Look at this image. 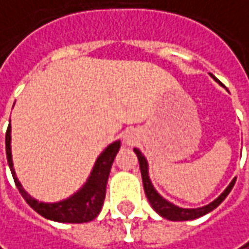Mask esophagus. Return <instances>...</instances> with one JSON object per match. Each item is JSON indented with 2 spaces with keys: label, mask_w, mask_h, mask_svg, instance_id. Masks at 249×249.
I'll return each instance as SVG.
<instances>
[{
  "label": "esophagus",
  "mask_w": 249,
  "mask_h": 249,
  "mask_svg": "<svg viewBox=\"0 0 249 249\" xmlns=\"http://www.w3.org/2000/svg\"><path fill=\"white\" fill-rule=\"evenodd\" d=\"M123 142H124V144H127V146H134V144L139 142V134H137V132L133 130V129L126 130V132L123 133Z\"/></svg>",
  "instance_id": "esophagus-1"
}]
</instances>
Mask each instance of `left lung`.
Returning a JSON list of instances; mask_svg holds the SVG:
<instances>
[{
	"instance_id": "1",
	"label": "left lung",
	"mask_w": 249,
	"mask_h": 249,
	"mask_svg": "<svg viewBox=\"0 0 249 249\" xmlns=\"http://www.w3.org/2000/svg\"><path fill=\"white\" fill-rule=\"evenodd\" d=\"M213 76V75H211ZM134 153L137 154V159H139V164H140V171H142V180H143V187H144V193L147 196V200L153 207V210L160 214L161 217L167 218L170 221H188V220H196V218H200L205 214H208L210 211H213L214 208H217L218 205L221 204L222 201L225 200V197L230 194V191L232 190V187L235 184V180L237 177L230 183V186L224 190L221 196L218 198H215L213 203H210L208 205L204 207H200V208H181V207H177V205L171 204L170 201L164 200L151 184L150 178H149V167H147V160L146 157L142 154V151L139 149H134Z\"/></svg>"
}]
</instances>
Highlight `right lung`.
Wrapping results in <instances>:
<instances>
[{
	"instance_id": "1",
	"label": "right lung",
	"mask_w": 249,
	"mask_h": 249,
	"mask_svg": "<svg viewBox=\"0 0 249 249\" xmlns=\"http://www.w3.org/2000/svg\"><path fill=\"white\" fill-rule=\"evenodd\" d=\"M120 149V142L117 140L115 143L109 144L102 154L98 157L93 170L88 178V181L83 184L79 191H76L69 198L62 200L59 203H39L35 198H32L27 191L22 188L21 183L18 181L15 176V170L12 164V156H11V124L5 133V150H7V160L8 166L12 173L15 186L19 190L21 196L28 204L31 205L38 214L42 217L56 222H72V224H80V222H89L95 220L99 215L102 205L106 196V184L109 178V173L112 169L113 160L116 154Z\"/></svg>"
}]
</instances>
